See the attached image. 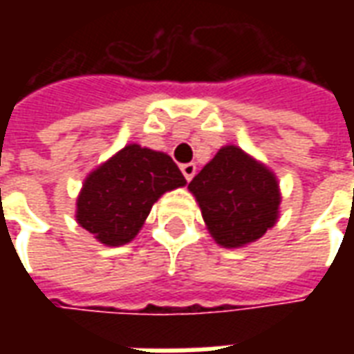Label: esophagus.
Masks as SVG:
<instances>
[{
    "label": "esophagus",
    "mask_w": 354,
    "mask_h": 354,
    "mask_svg": "<svg viewBox=\"0 0 354 354\" xmlns=\"http://www.w3.org/2000/svg\"><path fill=\"white\" fill-rule=\"evenodd\" d=\"M180 170H182V174H184L185 180L189 182V180L195 176V170H197V167H195V162H185V165L180 167Z\"/></svg>",
    "instance_id": "esophagus-1"
}]
</instances>
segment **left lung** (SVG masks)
I'll list each match as a JSON object with an SVG mask.
<instances>
[{"instance_id": "obj_1", "label": "left lung", "mask_w": 354, "mask_h": 354, "mask_svg": "<svg viewBox=\"0 0 354 354\" xmlns=\"http://www.w3.org/2000/svg\"><path fill=\"white\" fill-rule=\"evenodd\" d=\"M187 189L199 203L210 237L223 248L258 241L281 216L274 172L235 144L220 147Z\"/></svg>"}]
</instances>
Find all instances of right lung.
Masks as SVG:
<instances>
[{"mask_svg": "<svg viewBox=\"0 0 354 354\" xmlns=\"http://www.w3.org/2000/svg\"><path fill=\"white\" fill-rule=\"evenodd\" d=\"M187 184L176 162L162 151L127 144L83 182L75 220L106 246L131 243L161 195Z\"/></svg>", "mask_w": 354, "mask_h": 354, "instance_id": "right-lung-1", "label": "right lung"}]
</instances>
